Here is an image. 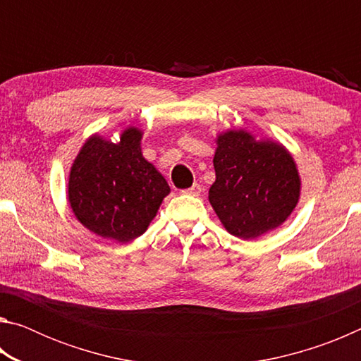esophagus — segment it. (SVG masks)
I'll list each match as a JSON object with an SVG mask.
<instances>
[{
  "label": "esophagus",
  "instance_id": "esophagus-1",
  "mask_svg": "<svg viewBox=\"0 0 361 361\" xmlns=\"http://www.w3.org/2000/svg\"><path fill=\"white\" fill-rule=\"evenodd\" d=\"M200 192H202V186L197 185V183H194L191 188H188L183 191V194H188V195H200Z\"/></svg>",
  "mask_w": 361,
  "mask_h": 361
}]
</instances>
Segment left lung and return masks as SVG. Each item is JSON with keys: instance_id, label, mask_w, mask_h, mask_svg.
Returning a JSON list of instances; mask_svg holds the SVG:
<instances>
[{"instance_id": "1", "label": "left lung", "mask_w": 361, "mask_h": 361, "mask_svg": "<svg viewBox=\"0 0 361 361\" xmlns=\"http://www.w3.org/2000/svg\"><path fill=\"white\" fill-rule=\"evenodd\" d=\"M209 200L229 234L258 239L282 226L301 197V176L291 152L277 140L247 129L219 132Z\"/></svg>"}]
</instances>
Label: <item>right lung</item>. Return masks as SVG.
Wrapping results in <instances>:
<instances>
[{"label":"right lung","instance_id":"1","mask_svg":"<svg viewBox=\"0 0 361 361\" xmlns=\"http://www.w3.org/2000/svg\"><path fill=\"white\" fill-rule=\"evenodd\" d=\"M142 138L135 126L126 127L116 143L94 133L71 164L66 194L73 215L102 239H137L170 194L162 173L143 157Z\"/></svg>","mask_w":361,"mask_h":361}]
</instances>
